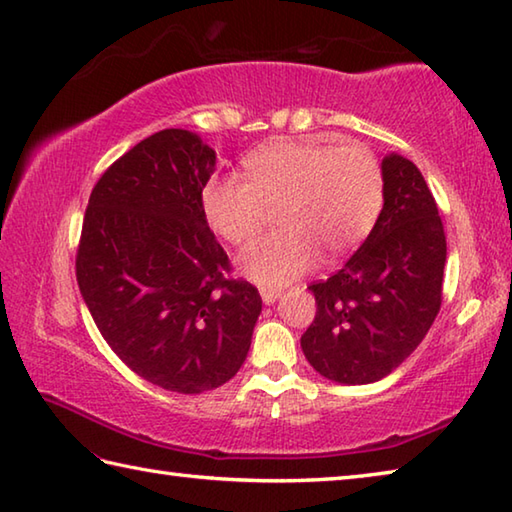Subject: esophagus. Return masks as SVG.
Here are the masks:
<instances>
[{
    "label": "esophagus",
    "instance_id": "1",
    "mask_svg": "<svg viewBox=\"0 0 512 512\" xmlns=\"http://www.w3.org/2000/svg\"><path fill=\"white\" fill-rule=\"evenodd\" d=\"M262 300H264V304H275L277 300H280V295H282V291H277V288H262Z\"/></svg>",
    "mask_w": 512,
    "mask_h": 512
}]
</instances>
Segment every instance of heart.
Here are the masks:
<instances>
[{
  "label": "heart",
  "instance_id": "1",
  "mask_svg": "<svg viewBox=\"0 0 512 512\" xmlns=\"http://www.w3.org/2000/svg\"><path fill=\"white\" fill-rule=\"evenodd\" d=\"M246 179L212 176L203 188L210 226L230 244L262 228L282 206V232L259 237L237 257L239 273L262 286H284L318 259H338L365 239L383 208V170L367 147H329L320 138H284L250 152Z\"/></svg>",
  "mask_w": 512,
  "mask_h": 512
}]
</instances>
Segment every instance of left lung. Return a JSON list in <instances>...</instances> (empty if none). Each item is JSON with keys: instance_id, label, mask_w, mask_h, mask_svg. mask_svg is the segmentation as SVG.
I'll use <instances>...</instances> for the list:
<instances>
[{"instance_id": "1", "label": "left lung", "mask_w": 512, "mask_h": 512, "mask_svg": "<svg viewBox=\"0 0 512 512\" xmlns=\"http://www.w3.org/2000/svg\"><path fill=\"white\" fill-rule=\"evenodd\" d=\"M383 210L347 264L315 282V320L300 340L320 376L342 385L385 378L421 345L441 309L448 246L439 208L418 167L383 163Z\"/></svg>"}]
</instances>
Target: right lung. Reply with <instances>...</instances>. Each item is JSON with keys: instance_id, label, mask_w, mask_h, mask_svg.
<instances>
[{"instance_id": "1", "label": "right lung", "mask_w": 512, "mask_h": 512, "mask_svg": "<svg viewBox=\"0 0 512 512\" xmlns=\"http://www.w3.org/2000/svg\"><path fill=\"white\" fill-rule=\"evenodd\" d=\"M215 163L199 134L156 132L100 176L82 221L76 277L98 331L129 369L176 394L228 383L262 313L208 226L201 197Z\"/></svg>"}]
</instances>
